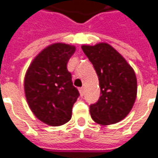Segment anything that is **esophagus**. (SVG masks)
<instances>
[{
	"label": "esophagus",
	"mask_w": 158,
	"mask_h": 158,
	"mask_svg": "<svg viewBox=\"0 0 158 158\" xmlns=\"http://www.w3.org/2000/svg\"><path fill=\"white\" fill-rule=\"evenodd\" d=\"M79 90V93H80V96L82 97V96L84 95V88H80Z\"/></svg>",
	"instance_id": "34e87169"
}]
</instances>
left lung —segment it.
I'll return each instance as SVG.
<instances>
[{
	"label": "left lung",
	"instance_id": "left-lung-1",
	"mask_svg": "<svg viewBox=\"0 0 158 158\" xmlns=\"http://www.w3.org/2000/svg\"><path fill=\"white\" fill-rule=\"evenodd\" d=\"M81 48L96 70L101 90L98 102L89 106L92 119L101 125L119 123L128 115L136 100L134 70L106 43L82 45Z\"/></svg>",
	"mask_w": 158,
	"mask_h": 158
}]
</instances>
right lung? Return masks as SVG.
Returning a JSON list of instances; mask_svg holds the SVG:
<instances>
[{
	"instance_id": "add662e5",
	"label": "right lung",
	"mask_w": 158,
	"mask_h": 158,
	"mask_svg": "<svg viewBox=\"0 0 158 158\" xmlns=\"http://www.w3.org/2000/svg\"><path fill=\"white\" fill-rule=\"evenodd\" d=\"M75 46L56 43L44 48L27 70L24 89L33 114L50 126H60L71 118L72 107L79 98L67 63Z\"/></svg>"
}]
</instances>
